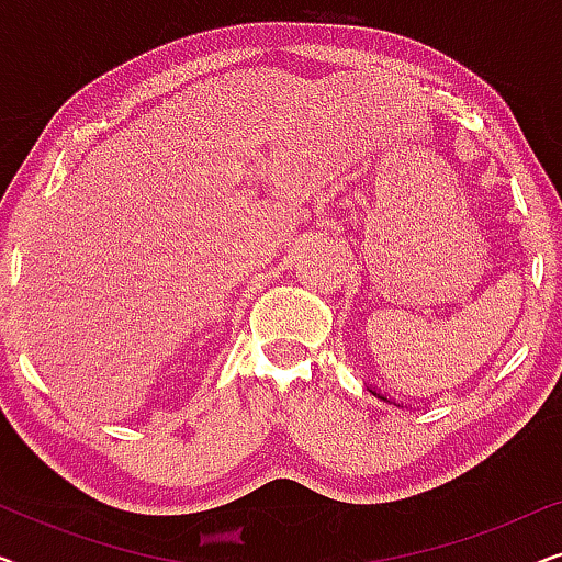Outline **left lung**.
Here are the masks:
<instances>
[{
    "instance_id": "1",
    "label": "left lung",
    "mask_w": 562,
    "mask_h": 562,
    "mask_svg": "<svg viewBox=\"0 0 562 562\" xmlns=\"http://www.w3.org/2000/svg\"><path fill=\"white\" fill-rule=\"evenodd\" d=\"M371 394H373V396H379V398H383V402H389V398H386V396H381L379 391H371Z\"/></svg>"
}]
</instances>
